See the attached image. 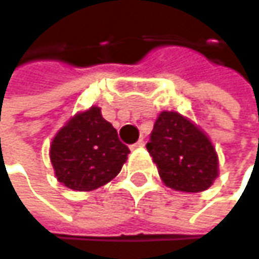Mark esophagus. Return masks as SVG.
Segmentation results:
<instances>
[{
    "label": "esophagus",
    "mask_w": 259,
    "mask_h": 259,
    "mask_svg": "<svg viewBox=\"0 0 259 259\" xmlns=\"http://www.w3.org/2000/svg\"><path fill=\"white\" fill-rule=\"evenodd\" d=\"M144 145H145V142H144V139H139V141H138L136 144H133V145H130V148H132V150H136V148H142Z\"/></svg>",
    "instance_id": "34e87169"
}]
</instances>
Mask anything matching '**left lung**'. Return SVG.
<instances>
[{"label": "left lung", "instance_id": "left-lung-1", "mask_svg": "<svg viewBox=\"0 0 259 259\" xmlns=\"http://www.w3.org/2000/svg\"><path fill=\"white\" fill-rule=\"evenodd\" d=\"M147 150L162 181L174 190L202 192L219 176V160L211 141L179 112L159 114Z\"/></svg>", "mask_w": 259, "mask_h": 259}]
</instances>
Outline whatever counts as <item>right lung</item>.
Instances as JSON below:
<instances>
[{
	"instance_id": "1",
	"label": "right lung",
	"mask_w": 259,
	"mask_h": 259,
	"mask_svg": "<svg viewBox=\"0 0 259 259\" xmlns=\"http://www.w3.org/2000/svg\"><path fill=\"white\" fill-rule=\"evenodd\" d=\"M129 153L97 106L70 118L55 135L49 151L57 180L80 192L109 183L121 171Z\"/></svg>"
}]
</instances>
